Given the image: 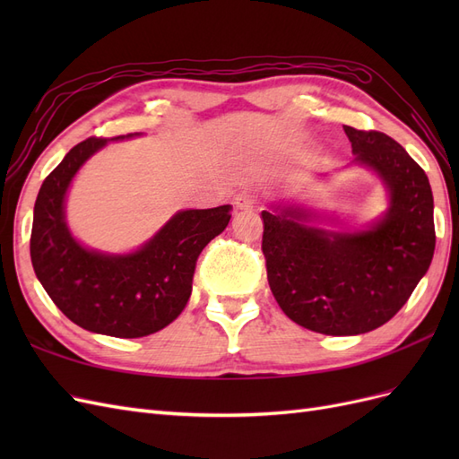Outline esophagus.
<instances>
[{
	"label": "esophagus",
	"instance_id": "obj_1",
	"mask_svg": "<svg viewBox=\"0 0 459 459\" xmlns=\"http://www.w3.org/2000/svg\"><path fill=\"white\" fill-rule=\"evenodd\" d=\"M258 203V193L255 189H243L235 195V206L238 208H253Z\"/></svg>",
	"mask_w": 459,
	"mask_h": 459
}]
</instances>
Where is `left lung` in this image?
<instances>
[{
    "label": "left lung",
    "instance_id": "1",
    "mask_svg": "<svg viewBox=\"0 0 459 459\" xmlns=\"http://www.w3.org/2000/svg\"><path fill=\"white\" fill-rule=\"evenodd\" d=\"M354 162L377 172L386 214L366 231L308 226L302 208L262 211V253L280 308L324 335H359L386 324L413 293L435 253L433 191L421 166L393 137L344 126Z\"/></svg>",
    "mask_w": 459,
    "mask_h": 459
}]
</instances>
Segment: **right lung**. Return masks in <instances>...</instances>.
<instances>
[{"instance_id": "add662e5", "label": "right lung", "mask_w": 459, "mask_h": 459, "mask_svg": "<svg viewBox=\"0 0 459 459\" xmlns=\"http://www.w3.org/2000/svg\"><path fill=\"white\" fill-rule=\"evenodd\" d=\"M107 142L88 137L44 179L34 204L30 258L39 283L71 322L101 335L137 339L160 331L182 314L197 258L226 230L231 206L178 212L130 255L90 251L68 231L65 195L80 166Z\"/></svg>"}]
</instances>
